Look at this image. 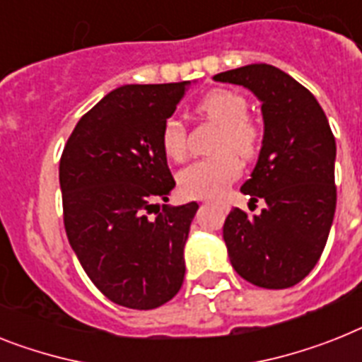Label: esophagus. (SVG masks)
Masks as SVG:
<instances>
[{"label":"esophagus","instance_id":"obj_1","mask_svg":"<svg viewBox=\"0 0 362 362\" xmlns=\"http://www.w3.org/2000/svg\"><path fill=\"white\" fill-rule=\"evenodd\" d=\"M204 204H209V200H204Z\"/></svg>","mask_w":362,"mask_h":362}]
</instances>
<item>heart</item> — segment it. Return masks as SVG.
Segmentation results:
<instances>
[{
  "mask_svg": "<svg viewBox=\"0 0 362 362\" xmlns=\"http://www.w3.org/2000/svg\"><path fill=\"white\" fill-rule=\"evenodd\" d=\"M199 112L206 119L221 127L215 151L218 154L191 163L178 175L182 195L189 199H209L221 195L241 173L235 153L243 160L254 156L259 141V130L248 117V101L239 92L218 88L199 103ZM163 153L173 162H182L187 153V132L180 119L169 117L160 132Z\"/></svg>",
  "mask_w": 362,
  "mask_h": 362,
  "instance_id": "heart-1",
  "label": "heart"
}]
</instances>
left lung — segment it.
Returning <instances> with one entry per match:
<instances>
[{
	"instance_id": "left-lung-1",
	"label": "left lung",
	"mask_w": 362,
	"mask_h": 362,
	"mask_svg": "<svg viewBox=\"0 0 362 362\" xmlns=\"http://www.w3.org/2000/svg\"><path fill=\"white\" fill-rule=\"evenodd\" d=\"M248 88L265 123L257 163L241 186L259 215L233 208L223 226L230 263L263 289H287L317 265L337 206L335 136L308 88L270 64H248L215 75Z\"/></svg>"
}]
</instances>
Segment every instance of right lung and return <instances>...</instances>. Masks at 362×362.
Returning a JSON list of instances; mask_svg holds the SVG:
<instances>
[{"instance_id":"add662e5","label":"right lung","mask_w":362,"mask_h":362,"mask_svg":"<svg viewBox=\"0 0 362 362\" xmlns=\"http://www.w3.org/2000/svg\"><path fill=\"white\" fill-rule=\"evenodd\" d=\"M187 88L189 81L115 88L81 117L60 158L69 245L97 289L123 308H160L184 284L199 204H165L175 178L160 132Z\"/></svg>"}]
</instances>
